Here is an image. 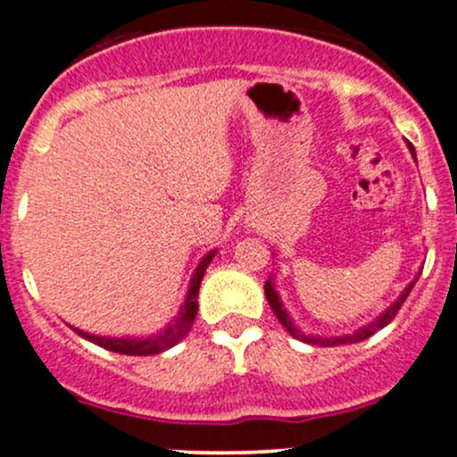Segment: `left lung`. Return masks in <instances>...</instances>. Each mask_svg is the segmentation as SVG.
<instances>
[{"label":"left lung","instance_id":"left-lung-1","mask_svg":"<svg viewBox=\"0 0 457 457\" xmlns=\"http://www.w3.org/2000/svg\"><path fill=\"white\" fill-rule=\"evenodd\" d=\"M411 150H412V145H411ZM412 154H414V150H412ZM414 283H417V279H414V281L411 283V286H408L406 290L402 292V296L397 298V301L393 303V305H391L389 309H386V312L382 313L380 318H376L374 322H371V324H367V327L359 328V330H356V333H353V335H342V337H328V339H324V337H312V335L301 333V330H298V328L295 327V324H292V318L287 316L286 309L281 307L279 295H277V292H275V286H272V281H270V279L264 283V295H266V301H269L270 309H272V312H275L277 320H279V322L283 324V327L287 328V333H290L292 337L301 339V342H305V344H313V345H342V344H356V342H363V339H370L371 335L376 333V330L385 328L386 324H389L391 320L395 318V313L400 312V307L403 305V301H406L408 295H411V290L414 287Z\"/></svg>","mask_w":457,"mask_h":457}]
</instances>
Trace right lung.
<instances>
[{
    "instance_id": "1",
    "label": "right lung",
    "mask_w": 457,
    "mask_h": 457,
    "mask_svg": "<svg viewBox=\"0 0 457 457\" xmlns=\"http://www.w3.org/2000/svg\"><path fill=\"white\" fill-rule=\"evenodd\" d=\"M214 258V251L206 255L202 262H199L195 275L191 279V287H188V295L185 305H182L180 313L174 320V324H170L161 335L156 337H148V339H118V337H98V335H90L83 333V330L75 328L83 339L87 342L101 345L104 350H112V353H120V354H133V356H145V354H156L162 353V350L171 348L176 345L180 339L187 337L188 328H191L193 320L197 316V292H199V283L204 279V272H206V266L211 264V260Z\"/></svg>"
}]
</instances>
